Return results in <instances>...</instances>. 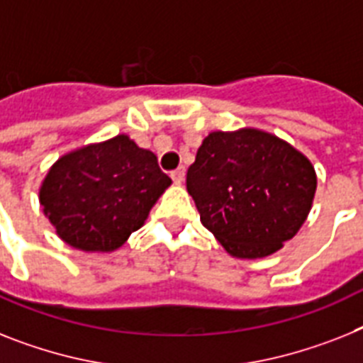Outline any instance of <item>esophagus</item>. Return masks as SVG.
I'll use <instances>...</instances> for the list:
<instances>
[{"instance_id": "1", "label": "esophagus", "mask_w": 363, "mask_h": 363, "mask_svg": "<svg viewBox=\"0 0 363 363\" xmlns=\"http://www.w3.org/2000/svg\"><path fill=\"white\" fill-rule=\"evenodd\" d=\"M170 178L174 179L176 185L184 184V179H185V169H184V167H179V169L172 170V172H170Z\"/></svg>"}]
</instances>
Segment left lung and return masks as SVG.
I'll list each match as a JSON object with an SVG mask.
<instances>
[{
  "mask_svg": "<svg viewBox=\"0 0 363 363\" xmlns=\"http://www.w3.org/2000/svg\"><path fill=\"white\" fill-rule=\"evenodd\" d=\"M317 174L306 155L256 128L211 131L187 170L200 220L233 257L278 252L310 213Z\"/></svg>",
  "mask_w": 363,
  "mask_h": 363,
  "instance_id": "left-lung-1",
  "label": "left lung"
}]
</instances>
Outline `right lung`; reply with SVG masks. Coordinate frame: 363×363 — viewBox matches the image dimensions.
Masks as SVG:
<instances>
[{"label": "right lung", "mask_w": 363, "mask_h": 363, "mask_svg": "<svg viewBox=\"0 0 363 363\" xmlns=\"http://www.w3.org/2000/svg\"><path fill=\"white\" fill-rule=\"evenodd\" d=\"M172 184L154 152L128 135L81 146L50 167L38 189L57 235L83 252H115Z\"/></svg>", "instance_id": "1"}]
</instances>
